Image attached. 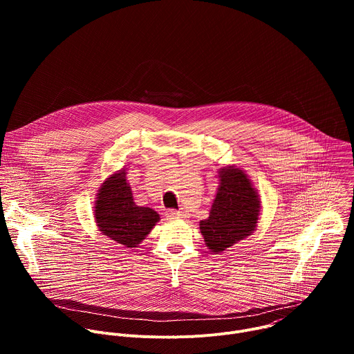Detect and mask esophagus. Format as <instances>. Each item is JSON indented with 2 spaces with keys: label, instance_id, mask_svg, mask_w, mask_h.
<instances>
[{
  "label": "esophagus",
  "instance_id": "obj_1",
  "mask_svg": "<svg viewBox=\"0 0 354 354\" xmlns=\"http://www.w3.org/2000/svg\"><path fill=\"white\" fill-rule=\"evenodd\" d=\"M169 220H179V218H186V213L185 212H176V210H169L167 213Z\"/></svg>",
  "mask_w": 354,
  "mask_h": 354
}]
</instances>
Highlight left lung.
<instances>
[{"label":"left lung","instance_id":"obj_1","mask_svg":"<svg viewBox=\"0 0 354 354\" xmlns=\"http://www.w3.org/2000/svg\"><path fill=\"white\" fill-rule=\"evenodd\" d=\"M220 185L200 232L213 254H220L257 230L261 216L258 190L241 168L227 165L218 171Z\"/></svg>","mask_w":354,"mask_h":354}]
</instances>
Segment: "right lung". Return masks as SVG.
<instances>
[{"instance_id":"obj_1","label":"right lung","mask_w":354,"mask_h":354,"mask_svg":"<svg viewBox=\"0 0 354 354\" xmlns=\"http://www.w3.org/2000/svg\"><path fill=\"white\" fill-rule=\"evenodd\" d=\"M93 209L99 231L126 248H137L160 221L154 209L134 203L124 168L105 179L96 193Z\"/></svg>"}]
</instances>
